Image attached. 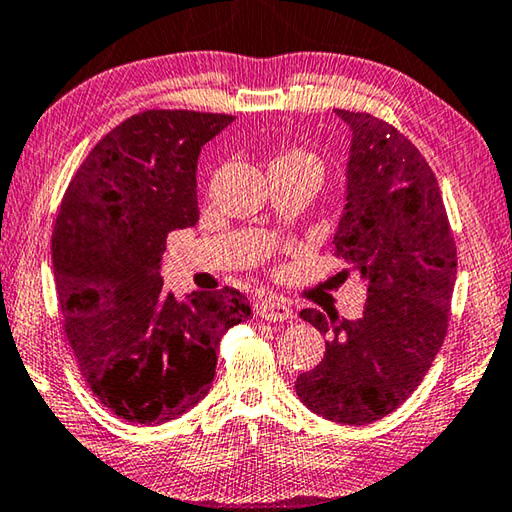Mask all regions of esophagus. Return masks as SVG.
<instances>
[{"mask_svg":"<svg viewBox=\"0 0 512 512\" xmlns=\"http://www.w3.org/2000/svg\"><path fill=\"white\" fill-rule=\"evenodd\" d=\"M257 314L262 316L264 320H289V318H293V311H291V307L287 305V302H282V300H262L257 305Z\"/></svg>","mask_w":512,"mask_h":512,"instance_id":"esophagus-1","label":"esophagus"}]
</instances>
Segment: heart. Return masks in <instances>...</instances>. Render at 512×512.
I'll list each match as a JSON object with an SVG mask.
<instances>
[{
    "label": "heart",
    "mask_w": 512,
    "mask_h": 512,
    "mask_svg": "<svg viewBox=\"0 0 512 512\" xmlns=\"http://www.w3.org/2000/svg\"><path fill=\"white\" fill-rule=\"evenodd\" d=\"M275 162H309V164H316V167H320V164H318V160L314 158V155L302 153V151H289V153H282L280 158H277Z\"/></svg>",
    "instance_id": "heart-1"
}]
</instances>
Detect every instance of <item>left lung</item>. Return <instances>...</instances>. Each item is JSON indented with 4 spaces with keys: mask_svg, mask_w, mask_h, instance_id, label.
<instances>
[{
    "mask_svg": "<svg viewBox=\"0 0 512 512\" xmlns=\"http://www.w3.org/2000/svg\"><path fill=\"white\" fill-rule=\"evenodd\" d=\"M350 126L336 257L368 282L357 320L302 309L327 334L325 357L296 379L300 402L341 424H370L406 402L445 341L456 244L438 180L406 137L368 112L336 110Z\"/></svg>",
    "mask_w": 512,
    "mask_h": 512,
    "instance_id": "obj_1",
    "label": "left lung"
}]
</instances>
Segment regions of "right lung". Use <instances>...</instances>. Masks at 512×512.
<instances>
[{"instance_id": "add662e5", "label": "right lung", "mask_w": 512, "mask_h": 512, "mask_svg": "<svg viewBox=\"0 0 512 512\" xmlns=\"http://www.w3.org/2000/svg\"><path fill=\"white\" fill-rule=\"evenodd\" d=\"M232 115L146 110L94 146L60 203L51 262L67 341L97 400L162 424L210 393L223 334L250 316L237 289L164 291L173 230L198 221L196 164Z\"/></svg>"}]
</instances>
